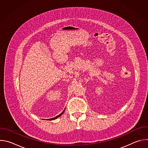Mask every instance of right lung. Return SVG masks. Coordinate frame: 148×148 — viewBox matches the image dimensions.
<instances>
[{
    "mask_svg": "<svg viewBox=\"0 0 148 148\" xmlns=\"http://www.w3.org/2000/svg\"><path fill=\"white\" fill-rule=\"evenodd\" d=\"M65 110L66 109H64V111H63L60 115H57V116H56V117H54V118H50V119H47V120H50V121H51V120H54V119H56L57 118H58V117H60V116H61L62 114H63V113H64V111H65Z\"/></svg>",
    "mask_w": 148,
    "mask_h": 148,
    "instance_id": "right-lung-1",
    "label": "right lung"
}]
</instances>
